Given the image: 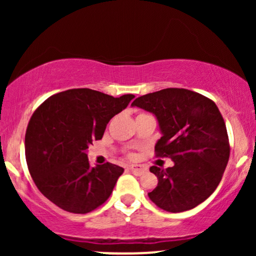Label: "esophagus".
I'll use <instances>...</instances> for the list:
<instances>
[{
	"label": "esophagus",
	"mask_w": 256,
	"mask_h": 256,
	"mask_svg": "<svg viewBox=\"0 0 256 256\" xmlns=\"http://www.w3.org/2000/svg\"><path fill=\"white\" fill-rule=\"evenodd\" d=\"M128 170H130V171L134 173V174H136V176L143 174V173L146 171V167L144 166H140V165H131V166H128Z\"/></svg>",
	"instance_id": "obj_1"
}]
</instances>
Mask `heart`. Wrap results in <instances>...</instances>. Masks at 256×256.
Segmentation results:
<instances>
[{"label": "heart", "instance_id": "1", "mask_svg": "<svg viewBox=\"0 0 256 256\" xmlns=\"http://www.w3.org/2000/svg\"><path fill=\"white\" fill-rule=\"evenodd\" d=\"M140 114H143V113H140Z\"/></svg>", "mask_w": 256, "mask_h": 256}]
</instances>
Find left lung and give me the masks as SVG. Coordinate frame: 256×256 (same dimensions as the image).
<instances>
[{
  "label": "left lung",
  "mask_w": 256,
  "mask_h": 256,
  "mask_svg": "<svg viewBox=\"0 0 256 256\" xmlns=\"http://www.w3.org/2000/svg\"><path fill=\"white\" fill-rule=\"evenodd\" d=\"M132 106L155 114L162 132L155 155L174 162L166 170L150 167L158 182L149 198L166 212L192 210L212 195L228 162L230 143L222 113L210 98L179 88L146 94Z\"/></svg>",
  "instance_id": "8db88e82"
}]
</instances>
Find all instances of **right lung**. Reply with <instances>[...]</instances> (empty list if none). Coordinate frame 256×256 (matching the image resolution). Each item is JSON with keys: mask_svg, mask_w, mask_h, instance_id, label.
I'll use <instances>...</instances> for the list:
<instances>
[{"mask_svg": "<svg viewBox=\"0 0 256 256\" xmlns=\"http://www.w3.org/2000/svg\"><path fill=\"white\" fill-rule=\"evenodd\" d=\"M134 98L71 89L50 96L34 112L25 134L26 162L49 201L74 214L92 212L107 201L124 168L110 162L91 167L85 152Z\"/></svg>", "mask_w": 256, "mask_h": 256, "instance_id": "add662e5", "label": "right lung"}]
</instances>
